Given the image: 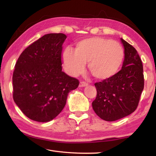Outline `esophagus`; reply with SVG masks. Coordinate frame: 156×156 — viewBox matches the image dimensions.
Instances as JSON below:
<instances>
[{
	"label": "esophagus",
	"mask_w": 156,
	"mask_h": 156,
	"mask_svg": "<svg viewBox=\"0 0 156 156\" xmlns=\"http://www.w3.org/2000/svg\"><path fill=\"white\" fill-rule=\"evenodd\" d=\"M88 85V83L85 82H80V84H79V87H87Z\"/></svg>",
	"instance_id": "esophagus-1"
}]
</instances>
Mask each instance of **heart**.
<instances>
[{
  "instance_id": "obj_1",
  "label": "heart",
  "mask_w": 156,
  "mask_h": 156,
  "mask_svg": "<svg viewBox=\"0 0 156 156\" xmlns=\"http://www.w3.org/2000/svg\"><path fill=\"white\" fill-rule=\"evenodd\" d=\"M124 58V51L119 43L94 37L79 41L75 51L65 49L63 54L66 72L73 76L83 72L85 63L92 76L100 80L111 78L117 73Z\"/></svg>"
}]
</instances>
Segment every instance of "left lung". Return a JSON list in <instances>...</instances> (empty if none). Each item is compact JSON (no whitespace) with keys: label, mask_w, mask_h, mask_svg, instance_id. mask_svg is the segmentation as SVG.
I'll use <instances>...</instances> for the list:
<instances>
[{"label":"left lung","mask_w":156,"mask_h":156,"mask_svg":"<svg viewBox=\"0 0 156 156\" xmlns=\"http://www.w3.org/2000/svg\"><path fill=\"white\" fill-rule=\"evenodd\" d=\"M125 59L121 69L111 78L96 82L97 94L92 105L95 113L115 121L133 112L144 88L143 64L136 49L121 38Z\"/></svg>","instance_id":"8db88e82"}]
</instances>
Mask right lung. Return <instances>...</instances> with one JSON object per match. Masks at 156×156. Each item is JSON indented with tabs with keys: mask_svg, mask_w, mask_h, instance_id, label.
<instances>
[{
	"mask_svg": "<svg viewBox=\"0 0 156 156\" xmlns=\"http://www.w3.org/2000/svg\"><path fill=\"white\" fill-rule=\"evenodd\" d=\"M66 37L64 34L44 35L26 48L16 63L13 100L31 120L54 119L64 108L69 92L78 87V80L62 72V45Z\"/></svg>",
	"mask_w": 156,
	"mask_h": 156,
	"instance_id": "1",
	"label": "right lung"
}]
</instances>
